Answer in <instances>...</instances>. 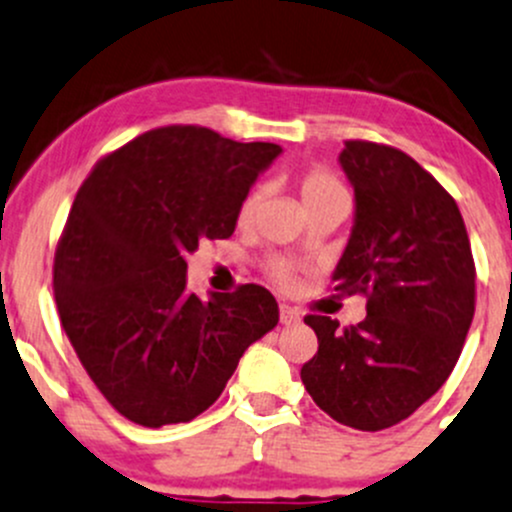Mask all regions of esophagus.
Returning <instances> with one entry per match:
<instances>
[{
	"mask_svg": "<svg viewBox=\"0 0 512 512\" xmlns=\"http://www.w3.org/2000/svg\"><path fill=\"white\" fill-rule=\"evenodd\" d=\"M279 321H282L284 326H294V324H299L301 316H299V311L292 309L289 304H279Z\"/></svg>",
	"mask_w": 512,
	"mask_h": 512,
	"instance_id": "34e87169",
	"label": "esophagus"
}]
</instances>
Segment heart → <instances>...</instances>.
<instances>
[{"mask_svg": "<svg viewBox=\"0 0 512 512\" xmlns=\"http://www.w3.org/2000/svg\"><path fill=\"white\" fill-rule=\"evenodd\" d=\"M297 186H299V196H301V203H304V208L316 206V203L328 201V198L346 196V188H343L341 181H338L331 171L321 169V166H311V169H306L304 174L299 176ZM260 201H262L260 186L250 188V191L242 196V201L238 206V223L240 225H247L252 218H255ZM267 272H270V277L279 284V287H292L294 279H297V270H294V265H289V262H284V260H270Z\"/></svg>", "mask_w": 512, "mask_h": 512, "instance_id": "obj_1", "label": "heart"}]
</instances>
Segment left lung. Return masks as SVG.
<instances>
[{
    "mask_svg": "<svg viewBox=\"0 0 512 512\" xmlns=\"http://www.w3.org/2000/svg\"><path fill=\"white\" fill-rule=\"evenodd\" d=\"M341 166L355 225L333 289L363 294L365 316H304L319 351L301 383L328 417L380 432L422 407L454 370L476 311V265L451 193L410 154L348 139Z\"/></svg>",
    "mask_w": 512,
    "mask_h": 512,
    "instance_id": "obj_1",
    "label": "left lung"
}]
</instances>
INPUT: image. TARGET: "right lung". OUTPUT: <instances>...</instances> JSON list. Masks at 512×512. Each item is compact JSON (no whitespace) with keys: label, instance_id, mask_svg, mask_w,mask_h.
Listing matches in <instances>:
<instances>
[{"label":"right lung","instance_id":"right-lung-1","mask_svg":"<svg viewBox=\"0 0 512 512\" xmlns=\"http://www.w3.org/2000/svg\"><path fill=\"white\" fill-rule=\"evenodd\" d=\"M279 152L208 127H157L102 157L75 193L53 297L85 373L129 422H191L277 326L260 284L188 294L186 255L233 235L242 196Z\"/></svg>","mask_w":512,"mask_h":512}]
</instances>
